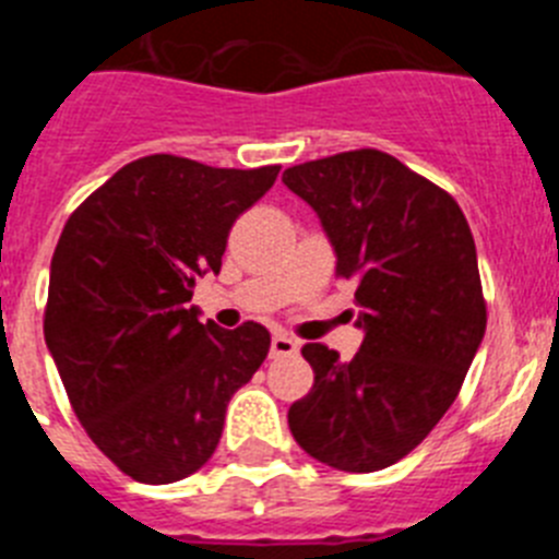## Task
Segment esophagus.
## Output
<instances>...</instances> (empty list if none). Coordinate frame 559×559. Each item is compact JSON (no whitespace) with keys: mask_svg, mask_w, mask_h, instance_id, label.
Wrapping results in <instances>:
<instances>
[{"mask_svg":"<svg viewBox=\"0 0 559 559\" xmlns=\"http://www.w3.org/2000/svg\"><path fill=\"white\" fill-rule=\"evenodd\" d=\"M296 353H299V341L290 338V335L276 333L274 338H271V358H288V355Z\"/></svg>","mask_w":559,"mask_h":559,"instance_id":"1","label":"esophagus"}]
</instances>
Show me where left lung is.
<instances>
[{
	"label": "left lung",
	"mask_w": 559,
	"mask_h": 559,
	"mask_svg": "<svg viewBox=\"0 0 559 559\" xmlns=\"http://www.w3.org/2000/svg\"><path fill=\"white\" fill-rule=\"evenodd\" d=\"M283 181L322 218L367 330L349 364L305 344L313 389L290 406V433L335 471H383L445 417L484 338L471 226L451 192L374 147L294 165Z\"/></svg>",
	"instance_id": "1"
}]
</instances>
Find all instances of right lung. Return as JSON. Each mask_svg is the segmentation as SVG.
Here are the masks:
<instances>
[{"label":"right lung","instance_id":"right-lung-1","mask_svg":"<svg viewBox=\"0 0 559 559\" xmlns=\"http://www.w3.org/2000/svg\"><path fill=\"white\" fill-rule=\"evenodd\" d=\"M280 165L235 170L153 153L114 173L61 231L44 338L88 439L142 484L210 462L231 394L271 347L263 324L199 322L192 288Z\"/></svg>","mask_w":559,"mask_h":559}]
</instances>
